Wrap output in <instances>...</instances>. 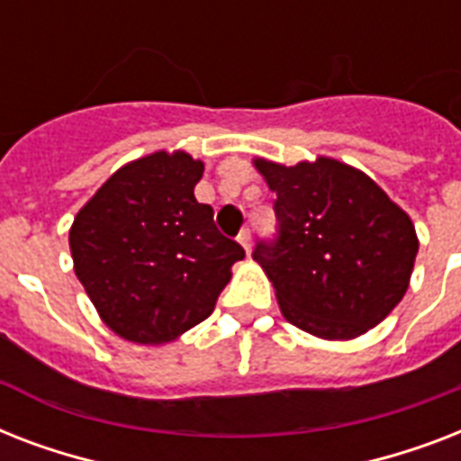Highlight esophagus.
<instances>
[{
	"label": "esophagus",
	"mask_w": 461,
	"mask_h": 461,
	"mask_svg": "<svg viewBox=\"0 0 461 461\" xmlns=\"http://www.w3.org/2000/svg\"><path fill=\"white\" fill-rule=\"evenodd\" d=\"M237 239H239V244L244 246L246 253L251 251V230H241V231H239Z\"/></svg>",
	"instance_id": "1"
}]
</instances>
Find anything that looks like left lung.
<instances>
[{
    "mask_svg": "<svg viewBox=\"0 0 461 461\" xmlns=\"http://www.w3.org/2000/svg\"><path fill=\"white\" fill-rule=\"evenodd\" d=\"M275 191L277 237L258 241L282 315L322 339H354L402 302L419 239L383 188L339 159H253Z\"/></svg>",
    "mask_w": 461,
    "mask_h": 461,
    "instance_id": "left-lung-1",
    "label": "left lung"
}]
</instances>
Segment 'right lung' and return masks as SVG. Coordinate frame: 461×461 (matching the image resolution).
I'll list each match as a JSON object with an SVG mask.
<instances>
[{
    "label": "right lung",
    "instance_id": "right-lung-1",
    "mask_svg": "<svg viewBox=\"0 0 461 461\" xmlns=\"http://www.w3.org/2000/svg\"><path fill=\"white\" fill-rule=\"evenodd\" d=\"M203 162L184 150L146 155L112 174L76 215V277L104 325L136 344L172 342L205 321L244 249L198 203Z\"/></svg>",
    "mask_w": 461,
    "mask_h": 461
}]
</instances>
